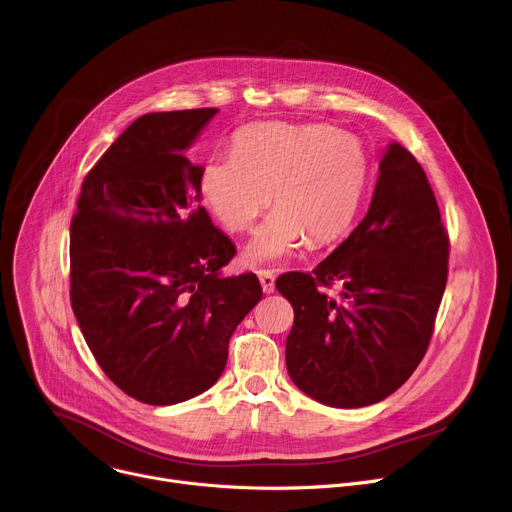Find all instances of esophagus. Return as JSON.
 Listing matches in <instances>:
<instances>
[{
  "label": "esophagus",
  "mask_w": 512,
  "mask_h": 512,
  "mask_svg": "<svg viewBox=\"0 0 512 512\" xmlns=\"http://www.w3.org/2000/svg\"><path fill=\"white\" fill-rule=\"evenodd\" d=\"M257 275H259V281H261V287L265 294H271V291L275 289V273L271 269H259Z\"/></svg>",
  "instance_id": "obj_1"
}]
</instances>
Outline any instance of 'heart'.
I'll return each mask as SVG.
<instances>
[{
    "label": "heart",
    "instance_id": "heart-1",
    "mask_svg": "<svg viewBox=\"0 0 512 512\" xmlns=\"http://www.w3.org/2000/svg\"><path fill=\"white\" fill-rule=\"evenodd\" d=\"M371 162L362 143L322 123H253L233 137V154L204 162L200 194L231 233H247L273 204L275 212L251 243V261L296 253L340 239L367 194Z\"/></svg>",
    "mask_w": 512,
    "mask_h": 512
}]
</instances>
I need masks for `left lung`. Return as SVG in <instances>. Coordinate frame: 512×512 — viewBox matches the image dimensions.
<instances>
[{
	"instance_id": "left-lung-1",
	"label": "left lung",
	"mask_w": 512,
	"mask_h": 512,
	"mask_svg": "<svg viewBox=\"0 0 512 512\" xmlns=\"http://www.w3.org/2000/svg\"><path fill=\"white\" fill-rule=\"evenodd\" d=\"M450 237L427 176L391 143L367 216L312 273L277 277L294 306L287 373L330 407L395 393L427 352L448 281ZM338 290V295H332Z\"/></svg>"
}]
</instances>
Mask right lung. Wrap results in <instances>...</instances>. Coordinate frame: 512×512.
<instances>
[{
	"mask_svg": "<svg viewBox=\"0 0 512 512\" xmlns=\"http://www.w3.org/2000/svg\"><path fill=\"white\" fill-rule=\"evenodd\" d=\"M218 109L135 119L83 180L70 221V306L103 373L129 397L174 405L223 375L229 340L259 304L255 273L200 206L182 154Z\"/></svg>",
	"mask_w": 512,
	"mask_h": 512,
	"instance_id": "obj_1",
	"label": "right lung"
}]
</instances>
